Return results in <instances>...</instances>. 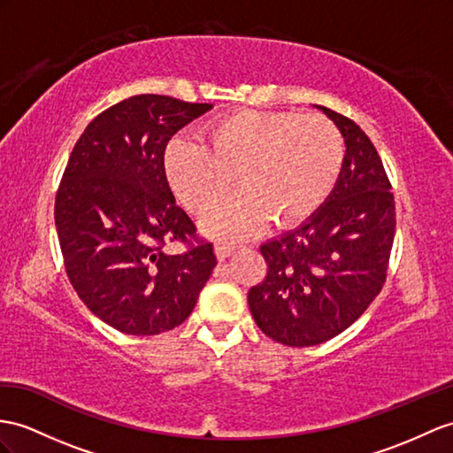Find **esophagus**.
<instances>
[{
	"label": "esophagus",
	"mask_w": 453,
	"mask_h": 453,
	"mask_svg": "<svg viewBox=\"0 0 453 453\" xmlns=\"http://www.w3.org/2000/svg\"><path fill=\"white\" fill-rule=\"evenodd\" d=\"M234 250H236V246H233V244L217 242V244H215V256H217L219 261H223V259H226L230 256V253H234Z\"/></svg>",
	"instance_id": "esophagus-1"
}]
</instances>
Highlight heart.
Listing matches in <instances>:
<instances>
[{
    "label": "heart",
    "instance_id": "b5f03b06",
    "mask_svg": "<svg viewBox=\"0 0 453 453\" xmlns=\"http://www.w3.org/2000/svg\"><path fill=\"white\" fill-rule=\"evenodd\" d=\"M207 146L186 136L165 148L163 167L176 197L202 213L238 174L242 190L202 219L203 233L244 240L274 217L292 226L311 217L333 192L344 140L321 115L240 109L203 130Z\"/></svg>",
    "mask_w": 453,
    "mask_h": 453
}]
</instances>
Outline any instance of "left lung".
Instances as JSON below:
<instances>
[{
    "mask_svg": "<svg viewBox=\"0 0 453 453\" xmlns=\"http://www.w3.org/2000/svg\"><path fill=\"white\" fill-rule=\"evenodd\" d=\"M323 111L346 143L333 192L303 223L265 242L267 277L250 311L284 346H317L354 325L382 290L395 233L394 196L372 142L354 120Z\"/></svg>",
    "mask_w": 453,
    "mask_h": 453,
    "instance_id": "left-lung-1",
    "label": "left lung"
}]
</instances>
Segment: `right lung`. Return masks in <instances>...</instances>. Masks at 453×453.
<instances>
[{"label":"right lung","mask_w":453,"mask_h":453,"mask_svg":"<svg viewBox=\"0 0 453 453\" xmlns=\"http://www.w3.org/2000/svg\"><path fill=\"white\" fill-rule=\"evenodd\" d=\"M211 107L132 96L74 143L55 197L65 269L88 310L119 333L151 336L182 325L215 269L209 242L165 251L167 242L196 236L167 182L165 148Z\"/></svg>","instance_id":"1"}]
</instances>
